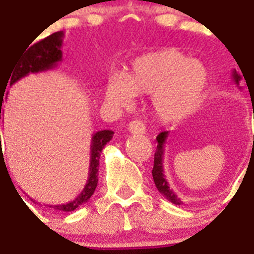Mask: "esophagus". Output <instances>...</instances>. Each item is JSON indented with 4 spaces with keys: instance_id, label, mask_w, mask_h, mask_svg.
Returning a JSON list of instances; mask_svg holds the SVG:
<instances>
[{
    "instance_id": "1",
    "label": "esophagus",
    "mask_w": 254,
    "mask_h": 254,
    "mask_svg": "<svg viewBox=\"0 0 254 254\" xmlns=\"http://www.w3.org/2000/svg\"><path fill=\"white\" fill-rule=\"evenodd\" d=\"M128 131L131 133H137V135H143L145 132L144 125L140 121H132L128 123Z\"/></svg>"
}]
</instances>
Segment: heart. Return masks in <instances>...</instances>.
<instances>
[{"mask_svg": "<svg viewBox=\"0 0 254 254\" xmlns=\"http://www.w3.org/2000/svg\"><path fill=\"white\" fill-rule=\"evenodd\" d=\"M208 86L209 72L204 64L176 49H163L136 58L127 74H113L105 95L121 107L131 105L135 95H154L155 114L172 122L193 113Z\"/></svg>", "mask_w": 254, "mask_h": 254, "instance_id": "heart-1", "label": "heart"}]
</instances>
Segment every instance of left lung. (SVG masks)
<instances>
[{
  "label": "left lung",
  "instance_id": "obj_1",
  "mask_svg": "<svg viewBox=\"0 0 254 254\" xmlns=\"http://www.w3.org/2000/svg\"><path fill=\"white\" fill-rule=\"evenodd\" d=\"M244 75V74H243ZM245 78V76H244ZM232 79L235 82V84L239 88H241L239 86L240 80H241V75L239 72L233 70L232 71ZM251 92V91H249ZM168 137V131H163L156 136V140H158V147H156V151H155V159H154V168H152V178H154L155 186L159 190V192L164 196L166 198H168L172 204H176V205H182L183 201L180 200L178 194L175 193L174 190L170 188V184L167 182L166 176H164V168H163V158H164V145H166V140ZM254 140V139H253Z\"/></svg>",
  "mask_w": 254,
  "mask_h": 254
}]
</instances>
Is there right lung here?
<instances>
[{
	"mask_svg": "<svg viewBox=\"0 0 254 254\" xmlns=\"http://www.w3.org/2000/svg\"><path fill=\"white\" fill-rule=\"evenodd\" d=\"M64 35V31H57V33H53L52 35L42 39V41L34 43L33 46H27V50L25 49V52L18 57V60L15 62L13 71L9 76L11 80L7 79V82H10V86L14 84L21 78H23V76L29 75L30 72H42L56 67L58 62L62 61L61 47H62ZM7 82L5 83V86L0 87V119L1 106H2L3 94H5V90H6ZM113 135L114 131H111V129L98 131V132L92 135L91 147H90L91 156H90L87 183H86V186H84L83 190L79 193V196H76L72 201H68L66 204H57V205H47V207L54 208L58 212H72L91 197L92 193L95 192L96 186H98V170H99L100 152H102V149L105 148V145L113 139ZM2 159L3 156L0 155V162H2Z\"/></svg>",
	"mask_w": 254,
	"mask_h": 254,
	"instance_id": "add662e5",
	"label": "right lung"
}]
</instances>
